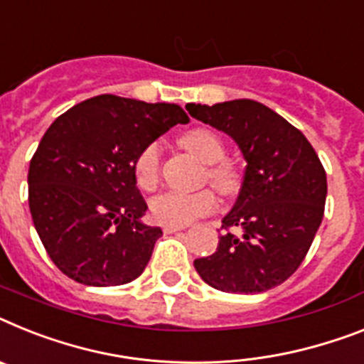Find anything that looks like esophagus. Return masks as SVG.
I'll return each mask as SVG.
<instances>
[{
  "instance_id": "1",
  "label": "esophagus",
  "mask_w": 364,
  "mask_h": 364,
  "mask_svg": "<svg viewBox=\"0 0 364 364\" xmlns=\"http://www.w3.org/2000/svg\"><path fill=\"white\" fill-rule=\"evenodd\" d=\"M181 225H166L164 228V233L166 235H172V233H177V231H181Z\"/></svg>"
}]
</instances>
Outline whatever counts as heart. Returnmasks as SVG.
I'll use <instances>...</instances> for the list:
<instances>
[{"label": "heart", "mask_w": 364, "mask_h": 364, "mask_svg": "<svg viewBox=\"0 0 364 364\" xmlns=\"http://www.w3.org/2000/svg\"><path fill=\"white\" fill-rule=\"evenodd\" d=\"M179 142L200 161L209 164L207 179L222 194L237 188V173L229 164L222 163L225 155L224 142L209 129H191L183 133ZM135 181L142 191H154L161 176V144L149 142L142 148L133 164ZM216 200L210 191L177 192L168 191L149 201L151 218L164 225H187L215 209Z\"/></svg>", "instance_id": "1"}]
</instances>
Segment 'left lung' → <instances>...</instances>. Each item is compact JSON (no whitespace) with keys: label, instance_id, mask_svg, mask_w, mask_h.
<instances>
[{"label":"left lung","instance_id":"obj_1","mask_svg":"<svg viewBox=\"0 0 364 364\" xmlns=\"http://www.w3.org/2000/svg\"><path fill=\"white\" fill-rule=\"evenodd\" d=\"M196 120L237 142L244 161L242 187L222 218L225 231L209 257L194 261L213 289L259 294L298 270L322 224L328 181L318 155L292 124L253 100L213 107L188 103Z\"/></svg>","mask_w":364,"mask_h":364}]
</instances>
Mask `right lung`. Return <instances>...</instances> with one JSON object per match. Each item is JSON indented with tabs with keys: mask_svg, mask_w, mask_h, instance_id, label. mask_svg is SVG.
Wrapping results in <instances>:
<instances>
[{
	"mask_svg": "<svg viewBox=\"0 0 364 364\" xmlns=\"http://www.w3.org/2000/svg\"><path fill=\"white\" fill-rule=\"evenodd\" d=\"M187 122L176 103L102 94L50 125L29 164V209L63 274L116 287L144 272L163 231L142 222L148 205L133 164L144 146Z\"/></svg>",
	"mask_w": 364,
	"mask_h": 364,
	"instance_id": "1",
	"label": "right lung"
}]
</instances>
